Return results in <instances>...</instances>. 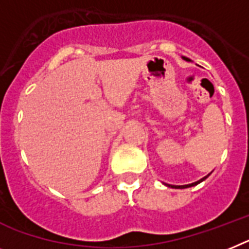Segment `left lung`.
<instances>
[{"label": "left lung", "instance_id": "1", "mask_svg": "<svg viewBox=\"0 0 249 249\" xmlns=\"http://www.w3.org/2000/svg\"><path fill=\"white\" fill-rule=\"evenodd\" d=\"M183 59H185V60H190L189 58H186V57H183ZM209 175H210V173H209ZM209 175H208V176H205V177H202L201 179H199V181H196V182H194V183H190V185L176 186V185H168V183H166V185L168 186V187H172V189H187V187H192V186H195V185H197V183L202 182V181H204V179H206V178H208V177H209Z\"/></svg>", "mask_w": 249, "mask_h": 249}]
</instances>
